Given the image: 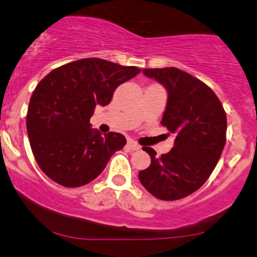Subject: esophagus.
Here are the masks:
<instances>
[{"label": "esophagus", "mask_w": 257, "mask_h": 257, "mask_svg": "<svg viewBox=\"0 0 257 257\" xmlns=\"http://www.w3.org/2000/svg\"><path fill=\"white\" fill-rule=\"evenodd\" d=\"M126 147H128L131 150H139L140 149V145L138 144L137 142H134V140H128V143H126Z\"/></svg>", "instance_id": "34e87169"}]
</instances>
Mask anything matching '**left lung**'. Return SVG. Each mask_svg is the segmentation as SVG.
Returning a JSON list of instances; mask_svg holds the SVG:
<instances>
[{"label": "left lung", "instance_id": "left-lung-1", "mask_svg": "<svg viewBox=\"0 0 257 257\" xmlns=\"http://www.w3.org/2000/svg\"><path fill=\"white\" fill-rule=\"evenodd\" d=\"M144 75L155 79L169 92L161 124L175 134L174 148L151 158L139 180L149 193L163 201L185 198L209 178L217 166L226 142V114L212 88L188 72L176 67L144 69Z\"/></svg>", "mask_w": 257, "mask_h": 257}]
</instances>
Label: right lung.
<instances>
[{"label":"right lung","mask_w":257,"mask_h":257,"mask_svg":"<svg viewBox=\"0 0 257 257\" xmlns=\"http://www.w3.org/2000/svg\"><path fill=\"white\" fill-rule=\"evenodd\" d=\"M139 72L136 66L86 58L56 67L38 83L27 132L37 164L50 180L64 187L87 185L126 144L119 133L92 131L90 118L96 106H107L115 88Z\"/></svg>","instance_id":"obj_1"}]
</instances>
